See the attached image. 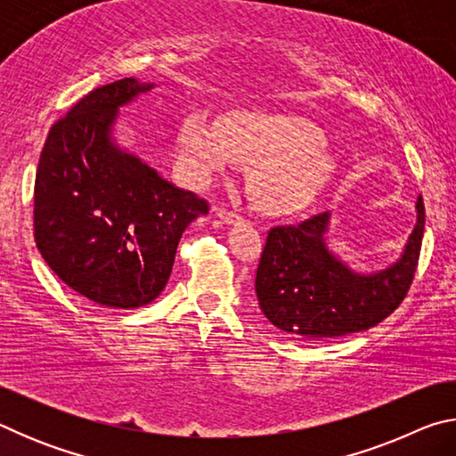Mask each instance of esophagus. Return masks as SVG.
Wrapping results in <instances>:
<instances>
[{
    "label": "esophagus",
    "instance_id": "1",
    "mask_svg": "<svg viewBox=\"0 0 456 456\" xmlns=\"http://www.w3.org/2000/svg\"><path fill=\"white\" fill-rule=\"evenodd\" d=\"M215 217H219L223 223H237L241 219V215L235 213L233 209H227V207H215Z\"/></svg>",
    "mask_w": 456,
    "mask_h": 456
}]
</instances>
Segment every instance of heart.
<instances>
[{
    "label": "heart",
    "instance_id": "heart-1",
    "mask_svg": "<svg viewBox=\"0 0 456 456\" xmlns=\"http://www.w3.org/2000/svg\"><path fill=\"white\" fill-rule=\"evenodd\" d=\"M179 163L192 184L249 165V192L259 209L283 215L310 205L334 173L326 134L312 120L277 112H233L225 122L191 112L179 126Z\"/></svg>",
    "mask_w": 456,
    "mask_h": 456
}]
</instances>
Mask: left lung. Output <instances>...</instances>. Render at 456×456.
I'll use <instances>...</instances> for the list:
<instances>
[{"label": "left lung", "instance_id": "obj_1", "mask_svg": "<svg viewBox=\"0 0 456 456\" xmlns=\"http://www.w3.org/2000/svg\"><path fill=\"white\" fill-rule=\"evenodd\" d=\"M416 227L404 256L372 275L352 273L323 243L328 213L299 225L273 227L261 253L256 293L261 312L275 328L299 338H339L366 331L396 310L419 267L424 203L416 200Z\"/></svg>", "mask_w": 456, "mask_h": 456}]
</instances>
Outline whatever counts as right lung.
Returning <instances> with one entry per match:
<instances>
[{
	"label": "right lung",
	"mask_w": 456,
	"mask_h": 456,
	"mask_svg": "<svg viewBox=\"0 0 456 456\" xmlns=\"http://www.w3.org/2000/svg\"><path fill=\"white\" fill-rule=\"evenodd\" d=\"M149 88L122 78L88 92L53 122L36 171V247L68 288L112 310L157 299L183 231L209 213L110 141L118 106Z\"/></svg>",
	"instance_id": "right-lung-1"
}]
</instances>
